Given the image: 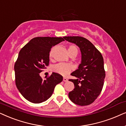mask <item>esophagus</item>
I'll return each instance as SVG.
<instances>
[{
	"label": "esophagus",
	"mask_w": 126,
	"mask_h": 126,
	"mask_svg": "<svg viewBox=\"0 0 126 126\" xmlns=\"http://www.w3.org/2000/svg\"><path fill=\"white\" fill-rule=\"evenodd\" d=\"M63 80L64 82H67L68 81V79L67 78H63Z\"/></svg>",
	"instance_id": "1"
}]
</instances>
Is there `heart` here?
<instances>
[{
	"mask_svg": "<svg viewBox=\"0 0 126 126\" xmlns=\"http://www.w3.org/2000/svg\"><path fill=\"white\" fill-rule=\"evenodd\" d=\"M68 51L69 54H71L73 53H78V49L75 46H70L68 48ZM53 52V48L51 49L49 53V58H51L52 57ZM73 70V66L71 64H68V63H60L58 64H55L53 66L52 71L55 73H58L59 74L63 75V76H66L69 74L71 70Z\"/></svg>",
	"mask_w": 126,
	"mask_h": 126,
	"instance_id": "heart-1",
	"label": "heart"
}]
</instances>
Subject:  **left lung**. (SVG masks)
I'll list each match as a JSON object with an SVG mask.
<instances>
[{"instance_id":"obj_1","label":"left lung","mask_w":126,"mask_h":126,"mask_svg":"<svg viewBox=\"0 0 126 126\" xmlns=\"http://www.w3.org/2000/svg\"><path fill=\"white\" fill-rule=\"evenodd\" d=\"M63 38L78 46L82 54V62L78 69L71 74L77 79H69L74 84V89L69 92L68 97L77 105H90L100 95L103 88L105 71L103 56L86 38L79 36Z\"/></svg>"}]
</instances>
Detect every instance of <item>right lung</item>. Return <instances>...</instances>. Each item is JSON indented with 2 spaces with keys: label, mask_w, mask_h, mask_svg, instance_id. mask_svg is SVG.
<instances>
[{
  "label": "right lung",
  "mask_w": 126,
  "mask_h": 126,
  "mask_svg": "<svg viewBox=\"0 0 126 126\" xmlns=\"http://www.w3.org/2000/svg\"><path fill=\"white\" fill-rule=\"evenodd\" d=\"M63 41L62 37H37L20 50L14 64L16 85L23 97L31 103L46 101L56 85L63 80V77L56 73L46 79L40 76L49 64L51 48Z\"/></svg>",
  "instance_id": "add662e5"
}]
</instances>
